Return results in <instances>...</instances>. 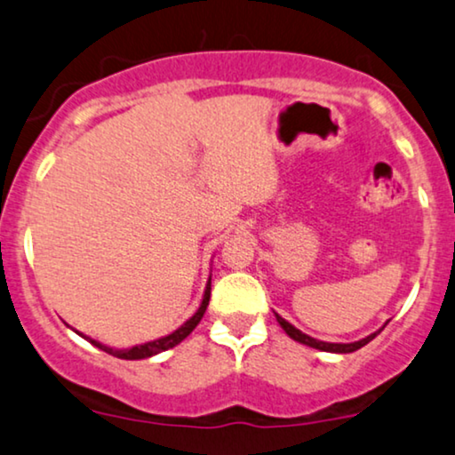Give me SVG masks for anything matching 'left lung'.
I'll return each instance as SVG.
<instances>
[{
    "label": "left lung",
    "mask_w": 455,
    "mask_h": 455,
    "mask_svg": "<svg viewBox=\"0 0 455 455\" xmlns=\"http://www.w3.org/2000/svg\"><path fill=\"white\" fill-rule=\"evenodd\" d=\"M275 320H278L282 330H284V332H286L288 336H291L292 340H297V343H300V345L311 347V349H320V351H328V353H353V351L362 349V347L368 345L371 339H376V336H379V334L382 332V330H385L387 323H388V322H385V326L376 330V332L368 334V336H365V339H362V340H355V343H326V340H317V339H314V336L300 332L299 328H294L291 322H286L284 317L278 315V314H275Z\"/></svg>",
    "instance_id": "1"
}]
</instances>
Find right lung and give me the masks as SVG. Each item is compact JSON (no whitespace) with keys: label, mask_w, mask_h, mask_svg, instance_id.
I'll return each mask as SVG.
<instances>
[{"label":"right lung","mask_w":455,"mask_h":455,"mask_svg":"<svg viewBox=\"0 0 455 455\" xmlns=\"http://www.w3.org/2000/svg\"><path fill=\"white\" fill-rule=\"evenodd\" d=\"M209 299H211V275H209V280H206L204 294H203V303H200V307L196 309V314H194V315L190 317V320H186L184 323H181L180 328L173 330V332L167 334V336H161V339L148 340V343H141V345L127 347V349H115V347L100 343V340L92 339V336H85L84 332H79V330L70 328L68 323H67V326H68L70 330H75V332L79 334V336H84V339L87 340V343H92L93 347H98V349H102V351H106V353H110V355H115V357H119V359H146V357H155V355H158V353H163V351L173 349V347H175V345H180L181 340L186 339V336H190V334H192V330L198 326L200 320H203V315H204L206 307H209Z\"/></svg>","instance_id":"obj_1"}]
</instances>
